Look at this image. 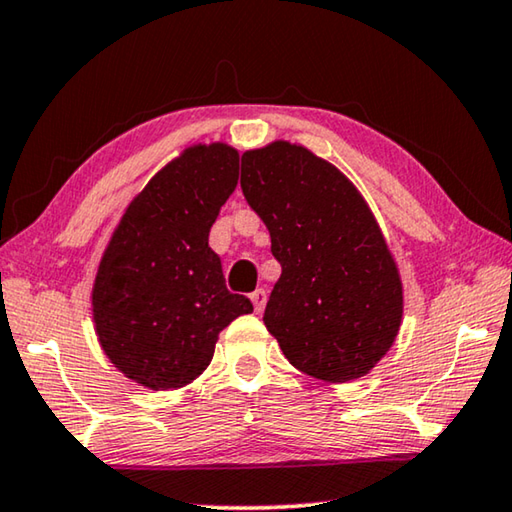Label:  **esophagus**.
<instances>
[{
    "mask_svg": "<svg viewBox=\"0 0 512 512\" xmlns=\"http://www.w3.org/2000/svg\"><path fill=\"white\" fill-rule=\"evenodd\" d=\"M250 300H253V305H255V311H257V314H262L264 307H266L268 293H266L264 289H257V291L250 293Z\"/></svg>",
    "mask_w": 512,
    "mask_h": 512,
    "instance_id": "obj_1",
    "label": "esophagus"
}]
</instances>
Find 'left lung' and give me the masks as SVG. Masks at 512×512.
I'll return each mask as SVG.
<instances>
[{
	"label": "left lung",
	"instance_id": "8db88e82",
	"mask_svg": "<svg viewBox=\"0 0 512 512\" xmlns=\"http://www.w3.org/2000/svg\"><path fill=\"white\" fill-rule=\"evenodd\" d=\"M241 192L282 266L264 325L309 377H363L402 323V282L368 203L305 146L273 142L241 155Z\"/></svg>",
	"mask_w": 512,
	"mask_h": 512
}]
</instances>
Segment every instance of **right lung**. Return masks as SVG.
I'll use <instances>...</instances> for the list:
<instances>
[{
	"mask_svg": "<svg viewBox=\"0 0 512 512\" xmlns=\"http://www.w3.org/2000/svg\"><path fill=\"white\" fill-rule=\"evenodd\" d=\"M239 153L192 146L128 205L92 291L108 359L153 391L180 388L210 366L216 339L253 302L225 287L210 228L235 192Z\"/></svg>",
	"mask_w": 512,
	"mask_h": 512,
	"instance_id": "add662e5",
	"label": "right lung"
}]
</instances>
